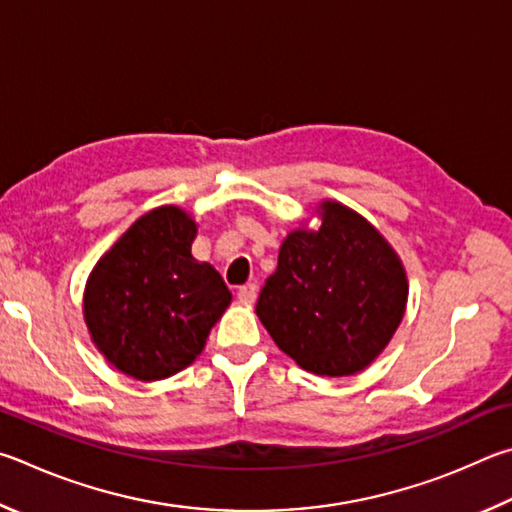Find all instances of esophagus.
Returning <instances> with one entry per match:
<instances>
[{"instance_id":"1","label":"esophagus","mask_w":512,"mask_h":512,"mask_svg":"<svg viewBox=\"0 0 512 512\" xmlns=\"http://www.w3.org/2000/svg\"><path fill=\"white\" fill-rule=\"evenodd\" d=\"M256 294H258V288L256 283H247V285H240L236 297L240 303H254L256 301Z\"/></svg>"}]
</instances>
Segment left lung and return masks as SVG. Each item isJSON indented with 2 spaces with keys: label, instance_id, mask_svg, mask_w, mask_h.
Returning a JSON list of instances; mask_svg holds the SVG:
<instances>
[{
  "label": "left lung",
  "instance_id": "left-lung-1",
  "mask_svg": "<svg viewBox=\"0 0 512 512\" xmlns=\"http://www.w3.org/2000/svg\"><path fill=\"white\" fill-rule=\"evenodd\" d=\"M283 238L276 272L256 303L274 344L301 369L344 378L375 362L407 310L409 281L398 251L373 224L335 200Z\"/></svg>",
  "mask_w": 512,
  "mask_h": 512
}]
</instances>
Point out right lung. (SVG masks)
I'll return each instance as SVG.
<instances>
[{"instance_id":"1","label":"right lung","mask_w":512,"mask_h":512,"mask_svg":"<svg viewBox=\"0 0 512 512\" xmlns=\"http://www.w3.org/2000/svg\"><path fill=\"white\" fill-rule=\"evenodd\" d=\"M195 236L191 213L159 206L141 215L87 276L89 339L128 378L157 382L184 371L229 308L222 276L191 254Z\"/></svg>"}]
</instances>
